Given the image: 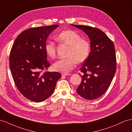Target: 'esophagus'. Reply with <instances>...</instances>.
Segmentation results:
<instances>
[{
  "label": "esophagus",
  "instance_id": "obj_1",
  "mask_svg": "<svg viewBox=\"0 0 132 132\" xmlns=\"http://www.w3.org/2000/svg\"><path fill=\"white\" fill-rule=\"evenodd\" d=\"M70 75H71V73H62V76H69Z\"/></svg>",
  "mask_w": 132,
  "mask_h": 132
}]
</instances>
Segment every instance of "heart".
I'll use <instances>...</instances> for the list:
<instances>
[{
  "label": "heart",
  "instance_id": "1",
  "mask_svg": "<svg viewBox=\"0 0 132 132\" xmlns=\"http://www.w3.org/2000/svg\"><path fill=\"white\" fill-rule=\"evenodd\" d=\"M59 42L69 46L67 52V58L57 61L52 66L54 71L67 73L75 68L77 63H82L90 55V45L87 40L81 38L80 35L72 30L60 32L56 37ZM46 55L54 59L56 56V47L52 42L46 43L45 46Z\"/></svg>",
  "mask_w": 132,
  "mask_h": 132
}]
</instances>
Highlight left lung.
I'll return each instance as SVG.
<instances>
[{"label":"left lung","instance_id":"1","mask_svg":"<svg viewBox=\"0 0 132 132\" xmlns=\"http://www.w3.org/2000/svg\"><path fill=\"white\" fill-rule=\"evenodd\" d=\"M81 29L90 39L91 50L80 70L82 81L77 94L87 100L102 96L109 88L117 70L114 43L101 30L87 26L72 24Z\"/></svg>","mask_w":132,"mask_h":132}]
</instances>
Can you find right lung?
I'll return each mask as SVG.
<instances>
[{
    "label": "right lung",
    "instance_id": "right-lung-1",
    "mask_svg": "<svg viewBox=\"0 0 132 132\" xmlns=\"http://www.w3.org/2000/svg\"><path fill=\"white\" fill-rule=\"evenodd\" d=\"M59 25L32 28L16 37L10 52L9 66L19 92L27 99L41 102L52 95L61 74L47 71L45 46L49 34Z\"/></svg>",
    "mask_w": 132,
    "mask_h": 132
}]
</instances>
